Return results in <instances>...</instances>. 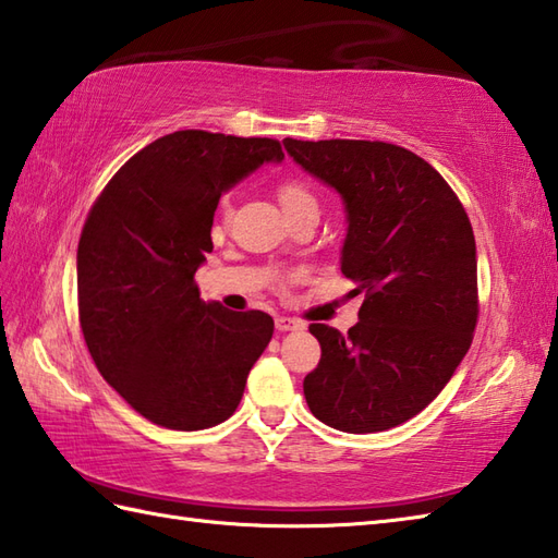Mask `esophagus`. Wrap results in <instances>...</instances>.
Returning <instances> with one entry per match:
<instances>
[{"mask_svg": "<svg viewBox=\"0 0 558 558\" xmlns=\"http://www.w3.org/2000/svg\"><path fill=\"white\" fill-rule=\"evenodd\" d=\"M276 328L280 330V333H288V330H300V328H304V324L298 322V318L278 316V318H276Z\"/></svg>", "mask_w": 558, "mask_h": 558, "instance_id": "obj_1", "label": "esophagus"}]
</instances>
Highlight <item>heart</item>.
Wrapping results in <instances>:
<instances>
[{
    "mask_svg": "<svg viewBox=\"0 0 558 558\" xmlns=\"http://www.w3.org/2000/svg\"><path fill=\"white\" fill-rule=\"evenodd\" d=\"M278 198H280V206L282 210L288 213H294L300 208H306V206H316V196L312 192L310 184H304L302 180H286L280 186H278ZM218 216H220V222H228L232 218V201L230 196H225L220 201V208H218Z\"/></svg>",
    "mask_w": 558,
    "mask_h": 558,
    "instance_id": "b5f03b06",
    "label": "heart"
}]
</instances>
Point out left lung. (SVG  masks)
Wrapping results in <instances>:
<instances>
[{"instance_id": "1", "label": "left lung", "mask_w": 558, "mask_h": 558, "mask_svg": "<svg viewBox=\"0 0 558 558\" xmlns=\"http://www.w3.org/2000/svg\"><path fill=\"white\" fill-rule=\"evenodd\" d=\"M286 150L345 201L340 270L364 294L345 336L304 378L312 414L348 434L386 432L441 393L477 326V246L465 208L429 162L384 141H298Z\"/></svg>"}]
</instances>
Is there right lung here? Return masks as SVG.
Wrapping results in <instances>:
<instances>
[{"label": "right lung", "mask_w": 558, "mask_h": 558, "mask_svg": "<svg viewBox=\"0 0 558 558\" xmlns=\"http://www.w3.org/2000/svg\"><path fill=\"white\" fill-rule=\"evenodd\" d=\"M282 158L276 138L184 129L129 158L88 213L76 254L83 340L105 381L153 424L208 429L240 405L272 318L204 302L194 276L220 194Z\"/></svg>", "instance_id": "obj_1"}]
</instances>
